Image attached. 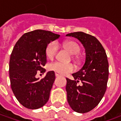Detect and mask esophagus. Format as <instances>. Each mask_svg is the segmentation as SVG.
Masks as SVG:
<instances>
[{"label": "esophagus", "mask_w": 121, "mask_h": 121, "mask_svg": "<svg viewBox=\"0 0 121 121\" xmlns=\"http://www.w3.org/2000/svg\"><path fill=\"white\" fill-rule=\"evenodd\" d=\"M55 76H56V77H58V76H60L61 74H60L58 73H55Z\"/></svg>", "instance_id": "1"}]
</instances>
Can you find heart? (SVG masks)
Wrapping results in <instances>:
<instances>
[{
    "label": "heart",
    "mask_w": 121,
    "mask_h": 121,
    "mask_svg": "<svg viewBox=\"0 0 121 121\" xmlns=\"http://www.w3.org/2000/svg\"><path fill=\"white\" fill-rule=\"evenodd\" d=\"M62 46L71 53L73 54L74 57L77 61L79 58L75 54H77L80 50V48L76 42L73 41H66L62 43ZM58 50V45L56 42L50 43L46 48V54L48 58H54ZM48 68L51 71H54L61 74H65L74 71V67L71 63H65L60 61H55L50 63Z\"/></svg>",
    "instance_id": "heart-1"
}]
</instances>
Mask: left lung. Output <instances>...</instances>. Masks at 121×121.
Segmentation results:
<instances>
[{
    "mask_svg": "<svg viewBox=\"0 0 121 121\" xmlns=\"http://www.w3.org/2000/svg\"><path fill=\"white\" fill-rule=\"evenodd\" d=\"M82 43L86 50V60L82 68L72 75L74 80L66 78L67 101L74 112L84 113L99 104L107 88L109 65L106 53L96 37L82 32L70 33ZM81 82L80 85L78 83Z\"/></svg>",
    "mask_w": 121,
    "mask_h": 121,
    "instance_id": "1",
    "label": "left lung"
}]
</instances>
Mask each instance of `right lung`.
<instances>
[{
  "label": "right lung",
  "instance_id": "obj_1",
  "mask_svg": "<svg viewBox=\"0 0 121 121\" xmlns=\"http://www.w3.org/2000/svg\"><path fill=\"white\" fill-rule=\"evenodd\" d=\"M50 31L35 30L23 34L15 45L10 56L9 73L12 91L17 100L26 108L38 109L49 99L55 80L54 71L45 78H35L47 63L46 48L51 41L60 37Z\"/></svg>",
  "mask_w": 121,
  "mask_h": 121
}]
</instances>
